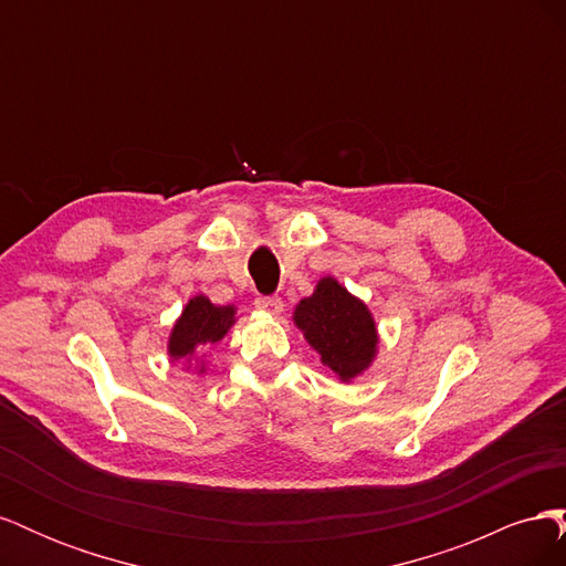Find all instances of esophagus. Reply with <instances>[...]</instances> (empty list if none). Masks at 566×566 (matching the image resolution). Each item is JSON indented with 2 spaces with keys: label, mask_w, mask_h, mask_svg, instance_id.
<instances>
[{
  "label": "esophagus",
  "mask_w": 566,
  "mask_h": 566,
  "mask_svg": "<svg viewBox=\"0 0 566 566\" xmlns=\"http://www.w3.org/2000/svg\"><path fill=\"white\" fill-rule=\"evenodd\" d=\"M254 306L260 312H266V314H281L283 312V300L279 295H262L254 300Z\"/></svg>",
  "instance_id": "1"
}]
</instances>
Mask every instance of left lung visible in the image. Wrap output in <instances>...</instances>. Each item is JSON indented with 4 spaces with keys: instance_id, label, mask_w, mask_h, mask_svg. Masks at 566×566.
Here are the masks:
<instances>
[{
    "instance_id": "8db88e82",
    "label": "left lung",
    "mask_w": 566,
    "mask_h": 566,
    "mask_svg": "<svg viewBox=\"0 0 566 566\" xmlns=\"http://www.w3.org/2000/svg\"><path fill=\"white\" fill-rule=\"evenodd\" d=\"M293 321L342 382L361 375L378 354V328L368 306L333 276L321 279L314 295L295 306Z\"/></svg>"
}]
</instances>
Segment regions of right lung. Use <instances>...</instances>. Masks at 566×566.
I'll return each instance as SVG.
<instances>
[{"label": "right lung", "instance_id": "1", "mask_svg": "<svg viewBox=\"0 0 566 566\" xmlns=\"http://www.w3.org/2000/svg\"><path fill=\"white\" fill-rule=\"evenodd\" d=\"M235 323V306H217L205 295L188 300L181 316L177 318L172 333H169L167 354L172 361L193 364L202 347L214 345L229 333ZM205 368L200 366V373Z\"/></svg>", "mask_w": 566, "mask_h": 566}]
</instances>
